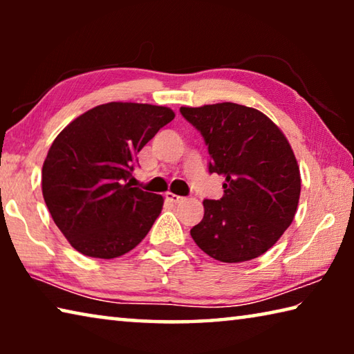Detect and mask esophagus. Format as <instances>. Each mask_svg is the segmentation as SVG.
I'll use <instances>...</instances> for the list:
<instances>
[{
    "label": "esophagus",
    "instance_id": "1",
    "mask_svg": "<svg viewBox=\"0 0 354 354\" xmlns=\"http://www.w3.org/2000/svg\"><path fill=\"white\" fill-rule=\"evenodd\" d=\"M165 200L170 201V203H181L184 198H183V196H179V195L171 194V192H167V194H165Z\"/></svg>",
    "mask_w": 354,
    "mask_h": 354
}]
</instances>
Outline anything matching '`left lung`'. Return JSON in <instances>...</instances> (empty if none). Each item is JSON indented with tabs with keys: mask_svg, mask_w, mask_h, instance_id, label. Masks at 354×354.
Instances as JSON below:
<instances>
[{
	"mask_svg": "<svg viewBox=\"0 0 354 354\" xmlns=\"http://www.w3.org/2000/svg\"><path fill=\"white\" fill-rule=\"evenodd\" d=\"M207 145L209 173L225 178L220 200H205V217L190 230L214 259L245 262L270 250L295 217L301 178L290 143L253 107L217 103L181 107Z\"/></svg>",
	"mask_w": 354,
	"mask_h": 354,
	"instance_id": "left-lung-1",
	"label": "left lung"
}]
</instances>
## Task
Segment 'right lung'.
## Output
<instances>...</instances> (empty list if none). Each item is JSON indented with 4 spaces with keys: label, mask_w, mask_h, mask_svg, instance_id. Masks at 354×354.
Listing matches in <instances>:
<instances>
[{
    "label": "right lung",
    "mask_w": 354,
    "mask_h": 354,
    "mask_svg": "<svg viewBox=\"0 0 354 354\" xmlns=\"http://www.w3.org/2000/svg\"><path fill=\"white\" fill-rule=\"evenodd\" d=\"M173 118L169 107L113 101L84 112L56 137L41 169V194L75 250L113 259L148 234L164 198L128 179L136 154Z\"/></svg>",
    "instance_id": "add662e5"
}]
</instances>
